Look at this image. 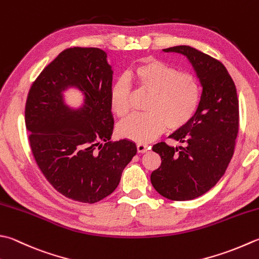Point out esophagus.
Returning a JSON list of instances; mask_svg holds the SVG:
<instances>
[{
	"instance_id": "obj_1",
	"label": "esophagus",
	"mask_w": 259,
	"mask_h": 259,
	"mask_svg": "<svg viewBox=\"0 0 259 259\" xmlns=\"http://www.w3.org/2000/svg\"><path fill=\"white\" fill-rule=\"evenodd\" d=\"M148 149H149L148 146L143 145V144H137V151H138V153H146Z\"/></svg>"
}]
</instances>
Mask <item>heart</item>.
Segmentation results:
<instances>
[{"label":"heart","mask_w":259,"mask_h":259,"mask_svg":"<svg viewBox=\"0 0 259 259\" xmlns=\"http://www.w3.org/2000/svg\"><path fill=\"white\" fill-rule=\"evenodd\" d=\"M131 85L150 93L145 113H135L121 122V137L146 144L166 129H182L193 119L201 99L196 76L174 66L148 59L129 70L110 90V106L115 115L124 118L131 110Z\"/></svg>","instance_id":"obj_1"}]
</instances>
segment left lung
<instances>
[{"label": "left lung", "mask_w": 259, "mask_h": 259, "mask_svg": "<svg viewBox=\"0 0 259 259\" xmlns=\"http://www.w3.org/2000/svg\"><path fill=\"white\" fill-rule=\"evenodd\" d=\"M164 52L189 58L200 78L202 95L193 119L169 136L182 146H153L161 164L151 173L150 181L166 199L193 200L219 182L234 156L239 131V101L234 80L218 59L190 46H175Z\"/></svg>", "instance_id": "obj_1"}]
</instances>
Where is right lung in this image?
Instances as JSON below:
<instances>
[{
  "label": "right lung",
  "mask_w": 259,
  "mask_h": 259,
  "mask_svg": "<svg viewBox=\"0 0 259 259\" xmlns=\"http://www.w3.org/2000/svg\"><path fill=\"white\" fill-rule=\"evenodd\" d=\"M112 69L99 48L65 49L34 79L25 102V126L32 155L54 189L70 200L95 203L119 185L137 153L130 140L109 141ZM75 85L84 94L79 110L63 103Z\"/></svg>",
  "instance_id": "1"
}]
</instances>
